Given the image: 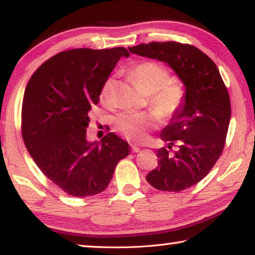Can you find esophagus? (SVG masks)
<instances>
[{
	"label": "esophagus",
	"mask_w": 255,
	"mask_h": 255,
	"mask_svg": "<svg viewBox=\"0 0 255 255\" xmlns=\"http://www.w3.org/2000/svg\"><path fill=\"white\" fill-rule=\"evenodd\" d=\"M131 150H132L133 152H139V151H140V148L136 147V145L131 144Z\"/></svg>",
	"instance_id": "esophagus-1"
}]
</instances>
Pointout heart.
<instances>
[{
	"label": "heart",
	"mask_w": 255,
	"mask_h": 255,
	"mask_svg": "<svg viewBox=\"0 0 255 255\" xmlns=\"http://www.w3.org/2000/svg\"><path fill=\"white\" fill-rule=\"evenodd\" d=\"M128 77L149 95V107L161 122H168L184 106L186 89L181 81L170 79L169 71L153 61H143L127 71ZM116 80L108 78L104 82L100 99L112 104L115 99ZM115 127L121 134L132 141H143L148 131L155 127V119L147 113H122L115 119Z\"/></svg>",
	"instance_id": "heart-1"
}]
</instances>
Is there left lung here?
<instances>
[{
    "mask_svg": "<svg viewBox=\"0 0 255 255\" xmlns=\"http://www.w3.org/2000/svg\"><path fill=\"white\" fill-rule=\"evenodd\" d=\"M128 51L165 62L185 85L184 106L160 134L168 148L157 149L158 166L145 179L160 191L189 189L207 176L223 153L232 114L226 86L215 62L195 46L151 41ZM175 144L179 148L170 153Z\"/></svg>",
    "mask_w": 255,
    "mask_h": 255,
    "instance_id": "1",
    "label": "left lung"
}]
</instances>
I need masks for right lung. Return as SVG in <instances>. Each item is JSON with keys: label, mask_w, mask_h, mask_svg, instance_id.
Listing matches in <instances>:
<instances>
[{"label": "right lung", "mask_w": 255, "mask_h": 255, "mask_svg": "<svg viewBox=\"0 0 255 255\" xmlns=\"http://www.w3.org/2000/svg\"><path fill=\"white\" fill-rule=\"evenodd\" d=\"M128 49L74 48L57 53L32 74L21 112L23 142L46 177L72 197H91L110 184L118 162L130 153L114 133L87 141L91 107Z\"/></svg>", "instance_id": "right-lung-1"}]
</instances>
